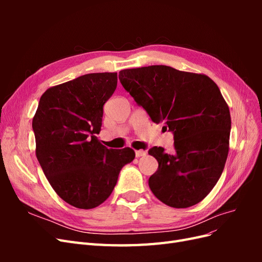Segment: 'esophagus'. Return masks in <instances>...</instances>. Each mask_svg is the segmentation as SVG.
Wrapping results in <instances>:
<instances>
[{"instance_id": "1", "label": "esophagus", "mask_w": 262, "mask_h": 262, "mask_svg": "<svg viewBox=\"0 0 262 262\" xmlns=\"http://www.w3.org/2000/svg\"><path fill=\"white\" fill-rule=\"evenodd\" d=\"M147 154L146 150L144 149H139V150H136V156L137 157H141V156H145Z\"/></svg>"}]
</instances>
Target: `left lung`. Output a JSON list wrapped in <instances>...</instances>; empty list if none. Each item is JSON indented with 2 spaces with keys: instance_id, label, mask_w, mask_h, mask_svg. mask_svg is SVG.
I'll return each instance as SVG.
<instances>
[{
  "instance_id": "1",
  "label": "left lung",
  "mask_w": 262,
  "mask_h": 262,
  "mask_svg": "<svg viewBox=\"0 0 262 262\" xmlns=\"http://www.w3.org/2000/svg\"><path fill=\"white\" fill-rule=\"evenodd\" d=\"M119 80L155 123L173 133V153L154 146L158 168L148 179L154 195L171 208L192 207L207 196L223 172L231 114L217 85L201 73L167 66L126 69Z\"/></svg>"
}]
</instances>
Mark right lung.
I'll list each match as a JSON object with an SVG mask.
<instances>
[{
  "mask_svg": "<svg viewBox=\"0 0 262 262\" xmlns=\"http://www.w3.org/2000/svg\"><path fill=\"white\" fill-rule=\"evenodd\" d=\"M117 73H91L47 90L33 118L36 156L57 194L77 209L105 202L119 172L136 153L130 147L107 148L99 134L105 102Z\"/></svg>",
  "mask_w": 262,
  "mask_h": 262,
  "instance_id": "obj_1",
  "label": "right lung"
}]
</instances>
